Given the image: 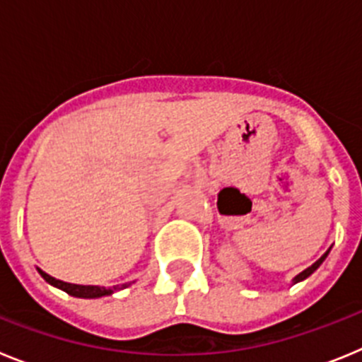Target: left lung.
Returning <instances> with one entry per match:
<instances>
[{"instance_id":"1","label":"left lung","mask_w":362,"mask_h":362,"mask_svg":"<svg viewBox=\"0 0 362 362\" xmlns=\"http://www.w3.org/2000/svg\"><path fill=\"white\" fill-rule=\"evenodd\" d=\"M330 250H332V246H330V248H328V250L325 252V254L321 255V257L317 259V261H315V263L312 264V267H308V268H306V270H303V272H300V274H297V276L293 277V279H292V284H297V283H300V281L308 279V277L312 276L313 272H315V270H317L319 267H321V264H322V261H325V259L328 257V254H330Z\"/></svg>"}]
</instances>
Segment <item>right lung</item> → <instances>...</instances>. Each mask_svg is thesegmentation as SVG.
Instances as JSON below:
<instances>
[{
	"label": "right lung",
	"instance_id": "1",
	"mask_svg": "<svg viewBox=\"0 0 362 362\" xmlns=\"http://www.w3.org/2000/svg\"><path fill=\"white\" fill-rule=\"evenodd\" d=\"M37 272H40V276L43 277L45 281L49 284H52V286H56V288L63 290V292H66L69 296L72 297H81V299H98V297H105V296H112L114 292H119V290L127 288V286H130V284L134 283H124V284H117V286H112V288H105V286H94V284H72V283H65V281L62 279H56V277L49 276L47 272H43L41 268H37Z\"/></svg>",
	"mask_w": 362,
	"mask_h": 362
}]
</instances>
